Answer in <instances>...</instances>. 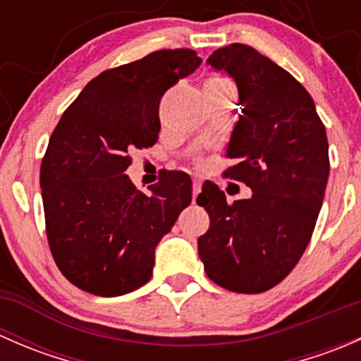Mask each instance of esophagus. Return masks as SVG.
<instances>
[{
    "mask_svg": "<svg viewBox=\"0 0 361 361\" xmlns=\"http://www.w3.org/2000/svg\"><path fill=\"white\" fill-rule=\"evenodd\" d=\"M201 188H202V181L194 180V183H192V192H194V197L199 194V192H201Z\"/></svg>",
    "mask_w": 361,
    "mask_h": 361,
    "instance_id": "34e87169",
    "label": "esophagus"
}]
</instances>
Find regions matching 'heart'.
I'll return each instance as SVG.
<instances>
[{
    "label": "heart",
    "instance_id": "obj_1",
    "mask_svg": "<svg viewBox=\"0 0 361 361\" xmlns=\"http://www.w3.org/2000/svg\"><path fill=\"white\" fill-rule=\"evenodd\" d=\"M211 82H227V78H224V76H209V78L206 80V83Z\"/></svg>",
    "mask_w": 361,
    "mask_h": 361
}]
</instances>
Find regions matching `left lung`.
Masks as SVG:
<instances>
[{
    "label": "left lung",
    "mask_w": 361,
    "mask_h": 361,
    "mask_svg": "<svg viewBox=\"0 0 361 361\" xmlns=\"http://www.w3.org/2000/svg\"><path fill=\"white\" fill-rule=\"evenodd\" d=\"M211 68L234 78L241 116L225 176L246 183L251 197L227 202L211 181L197 204L209 228L197 241L207 278L238 293H262L281 283L311 241L330 173L329 141L307 90L253 47L214 50Z\"/></svg>",
    "instance_id": "left-lung-1"
}]
</instances>
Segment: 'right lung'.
Masks as SVG:
<instances>
[{
  "label": "right lung",
  "mask_w": 361,
  "mask_h": 361,
  "mask_svg": "<svg viewBox=\"0 0 361 361\" xmlns=\"http://www.w3.org/2000/svg\"><path fill=\"white\" fill-rule=\"evenodd\" d=\"M190 49L157 50L90 80L63 113L39 169L47 239L64 278L118 297L152 278L155 248L192 202L190 176L171 171L136 190L130 152L159 140V104L201 66Z\"/></svg>",
  "instance_id": "add662e5"
}]
</instances>
